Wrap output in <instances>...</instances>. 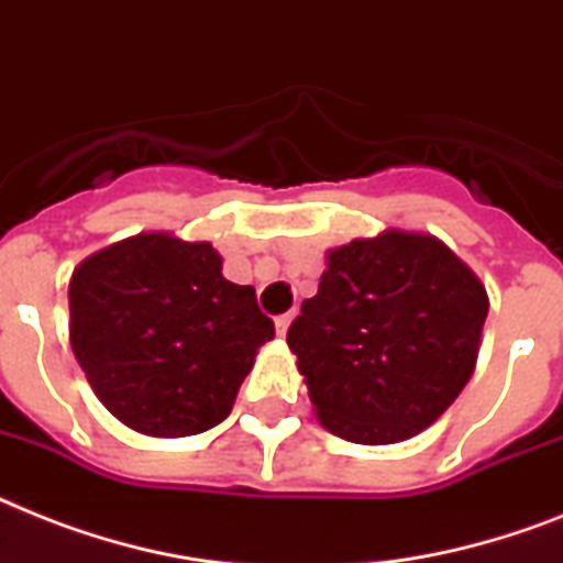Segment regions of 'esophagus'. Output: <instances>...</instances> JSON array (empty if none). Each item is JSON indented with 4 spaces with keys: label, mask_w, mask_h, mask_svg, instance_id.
Here are the masks:
<instances>
[{
    "label": "esophagus",
    "mask_w": 563,
    "mask_h": 563,
    "mask_svg": "<svg viewBox=\"0 0 563 563\" xmlns=\"http://www.w3.org/2000/svg\"><path fill=\"white\" fill-rule=\"evenodd\" d=\"M289 323H291V312L289 314H280V318H274V327H277V335H286L289 332Z\"/></svg>",
    "instance_id": "34e87169"
}]
</instances>
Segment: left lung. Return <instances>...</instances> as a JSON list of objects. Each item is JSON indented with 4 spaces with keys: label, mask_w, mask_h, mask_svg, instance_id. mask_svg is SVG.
I'll list each match as a JSON object with an SVG mask.
<instances>
[{
    "label": "left lung",
    "mask_w": 563,
    "mask_h": 563,
    "mask_svg": "<svg viewBox=\"0 0 563 563\" xmlns=\"http://www.w3.org/2000/svg\"><path fill=\"white\" fill-rule=\"evenodd\" d=\"M486 314V286L448 245L385 231L329 251L286 341L323 428L390 445L451 408L474 373Z\"/></svg>",
    "instance_id": "1"
}]
</instances>
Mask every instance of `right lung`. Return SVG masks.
I'll return each instance as SVG.
<instances>
[{
  "label": "right lung",
  "mask_w": 563,
  "mask_h": 563,
  "mask_svg": "<svg viewBox=\"0 0 563 563\" xmlns=\"http://www.w3.org/2000/svg\"><path fill=\"white\" fill-rule=\"evenodd\" d=\"M71 350L109 413L150 437H194L231 413L274 338L251 286L222 277L210 242L139 234L68 283Z\"/></svg>",
  "instance_id": "add662e5"
}]
</instances>
